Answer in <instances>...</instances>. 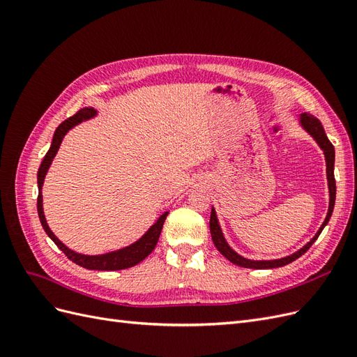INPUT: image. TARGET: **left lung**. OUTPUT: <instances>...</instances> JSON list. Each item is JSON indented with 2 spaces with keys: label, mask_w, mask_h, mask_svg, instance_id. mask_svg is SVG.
Here are the masks:
<instances>
[{
  "label": "left lung",
  "mask_w": 357,
  "mask_h": 357,
  "mask_svg": "<svg viewBox=\"0 0 357 357\" xmlns=\"http://www.w3.org/2000/svg\"><path fill=\"white\" fill-rule=\"evenodd\" d=\"M299 125L305 129V131L316 139V143L319 144V147L323 150V155H325L326 159V176H328V188H329V210L326 214L325 222L321 223L320 229L317 231V234L312 236V238L302 247L299 248L298 252H295L294 255L282 257V259H274V261H252V259H245L243 256H240L236 252H234L232 248L229 247V244L226 243L223 232L220 229V225L218 220V215H215V210L211 208V215H210V232H211V238L213 243L215 245V248L231 261L232 264L243 266V268H253V269H268V268H278V266H284L290 262L296 261L298 257H301L304 255L308 248L312 245L317 238L320 232L323 231V228L328 225L332 211H333V205H335V197H337V186H335V176H333V165H335V149L332 146V143L328 139L325 129H323L321 123L317 117H314L312 114H307L302 113L299 116Z\"/></svg>",
  "instance_id": "obj_1"
}]
</instances>
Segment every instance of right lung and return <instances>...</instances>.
Segmentation results:
<instances>
[{
    "label": "right lung",
    "mask_w": 357,
    "mask_h": 357,
    "mask_svg": "<svg viewBox=\"0 0 357 357\" xmlns=\"http://www.w3.org/2000/svg\"><path fill=\"white\" fill-rule=\"evenodd\" d=\"M96 112L93 109H82L80 112L75 113L74 116L68 117L67 121H63L58 128L55 134H53V139L49 152L46 153V156L43 158L41 165L38 168V174H37V183H38V198H37V211H38V218L41 222L43 229L46 231V234L50 236V240L55 243L61 250L66 253V256L73 261L74 264H77L86 269H96V271H117V269H126L131 268L137 264H139L142 261L153 252V248L158 244L159 235L162 231V226H164V222L168 215V211H165L160 218L150 226L149 231L139 238L138 241H135L134 244L119 248L116 252H109L105 255H96V256H89V255H82V253H75L71 248H68L62 241H59L56 238V235L53 234L49 228V225L46 222L45 218V211H43V195H41V188L43 183H45V177L49 171V167L52 164L53 158L56 156L59 146L62 143L63 137L70 131L71 128L77 126L79 123L89 121V119L95 117Z\"/></svg>",
    "instance_id": "obj_1"
}]
</instances>
